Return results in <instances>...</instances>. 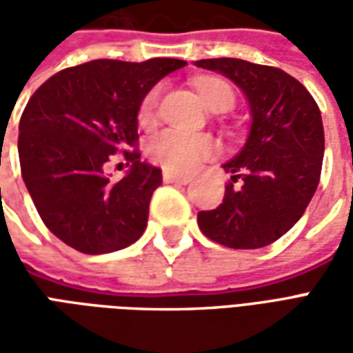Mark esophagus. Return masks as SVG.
<instances>
[{
  "mask_svg": "<svg viewBox=\"0 0 353 353\" xmlns=\"http://www.w3.org/2000/svg\"><path fill=\"white\" fill-rule=\"evenodd\" d=\"M162 177H164V181H166V183H177V185H187L192 179L191 176H185V174H174V172H164Z\"/></svg>",
  "mask_w": 353,
  "mask_h": 353,
  "instance_id": "esophagus-1",
  "label": "esophagus"
}]
</instances>
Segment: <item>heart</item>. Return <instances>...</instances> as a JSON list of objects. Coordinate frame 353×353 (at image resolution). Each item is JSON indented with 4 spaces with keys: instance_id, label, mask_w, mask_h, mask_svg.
Segmentation results:
<instances>
[{
    "instance_id": "obj_1",
    "label": "heart",
    "mask_w": 353,
    "mask_h": 353,
    "mask_svg": "<svg viewBox=\"0 0 353 353\" xmlns=\"http://www.w3.org/2000/svg\"><path fill=\"white\" fill-rule=\"evenodd\" d=\"M196 90L212 111H227L234 105V92L229 83L214 77H202L196 81ZM159 88H153L143 96L139 103L138 121L139 124H151L157 115L159 105ZM215 153L214 139L206 134H189V132L166 128L154 134L149 139L147 154L154 164H159L166 172H192L200 162Z\"/></svg>"
}]
</instances>
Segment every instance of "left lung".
<instances>
[{
	"instance_id": "1",
	"label": "left lung",
	"mask_w": 353,
	"mask_h": 353,
	"mask_svg": "<svg viewBox=\"0 0 353 353\" xmlns=\"http://www.w3.org/2000/svg\"><path fill=\"white\" fill-rule=\"evenodd\" d=\"M194 65L229 77L252 109L245 145L223 164L232 174L223 204L199 212V227L232 250L265 248L303 217L318 189L325 149L318 103L278 68L238 58H208Z\"/></svg>"
}]
</instances>
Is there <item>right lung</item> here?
Returning a JSON list of instances; mask_svg holds the SVG:
<instances>
[{"label":"right lung","mask_w":353,"mask_h":353,"mask_svg":"<svg viewBox=\"0 0 353 353\" xmlns=\"http://www.w3.org/2000/svg\"><path fill=\"white\" fill-rule=\"evenodd\" d=\"M187 64L92 60L52 75L28 101L19 124L22 179L47 229L87 255L124 250L147 227L162 172L139 161L138 111L151 88ZM124 152L132 166L119 182L103 168Z\"/></svg>","instance_id":"add662e5"}]
</instances>
